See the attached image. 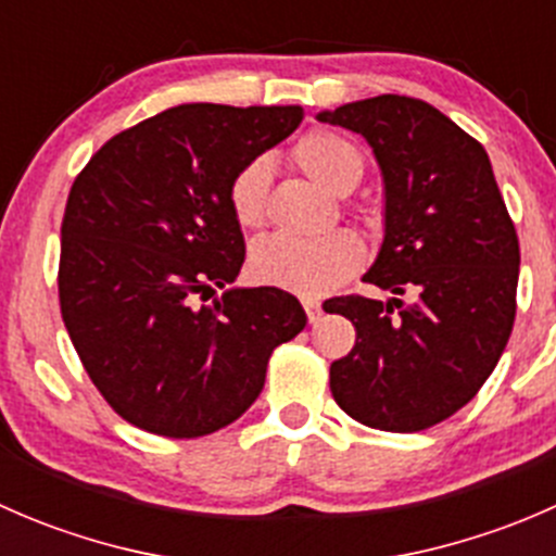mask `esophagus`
Here are the masks:
<instances>
[{
    "mask_svg": "<svg viewBox=\"0 0 556 556\" xmlns=\"http://www.w3.org/2000/svg\"><path fill=\"white\" fill-rule=\"evenodd\" d=\"M301 304H304L309 323H317V319L323 317V306H319L317 299H301Z\"/></svg>",
    "mask_w": 556,
    "mask_h": 556,
    "instance_id": "34e87169",
    "label": "esophagus"
}]
</instances>
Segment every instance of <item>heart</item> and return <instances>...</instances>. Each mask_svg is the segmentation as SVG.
<instances>
[{
    "label": "heart",
    "mask_w": 556,
    "mask_h": 556,
    "mask_svg": "<svg viewBox=\"0 0 556 556\" xmlns=\"http://www.w3.org/2000/svg\"><path fill=\"white\" fill-rule=\"evenodd\" d=\"M293 161L306 177L330 193H350L366 172V155L352 139L328 128H314L293 144ZM271 166L252 159L228 182V210L242 228L266 220V193ZM366 261V247L352 231H330L323 237H263L250 250V271L257 282L301 295H323L339 288Z\"/></svg>",
    "instance_id": "b5f03b06"
}]
</instances>
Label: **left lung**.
I'll return each instance as SVG.
<instances>
[{
	"label": "left lung",
	"mask_w": 556,
	"mask_h": 556,
	"mask_svg": "<svg viewBox=\"0 0 556 556\" xmlns=\"http://www.w3.org/2000/svg\"><path fill=\"white\" fill-rule=\"evenodd\" d=\"M317 117L374 148L384 242L363 282L395 295L325 304L357 330L330 363V392L368 428H433L495 371L517 317L519 239L490 155L422 99L382 93Z\"/></svg>",
	"instance_id": "obj_1"
}]
</instances>
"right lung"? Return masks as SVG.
I'll list each match as a JSON object with an SVG mask.
<instances>
[{
    "label": "right lung",
    "instance_id": "1",
    "mask_svg": "<svg viewBox=\"0 0 556 556\" xmlns=\"http://www.w3.org/2000/svg\"><path fill=\"white\" fill-rule=\"evenodd\" d=\"M301 106L179 104L99 148L61 223L59 301L83 368L126 422L199 439L261 395L271 352L304 330L279 288L239 277L228 182L299 128Z\"/></svg>",
    "mask_w": 556,
    "mask_h": 556
}]
</instances>
